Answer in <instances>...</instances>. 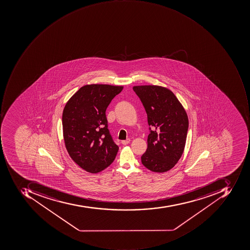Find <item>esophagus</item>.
I'll use <instances>...</instances> for the list:
<instances>
[{
	"instance_id": "esophagus-1",
	"label": "esophagus",
	"mask_w": 250,
	"mask_h": 250,
	"mask_svg": "<svg viewBox=\"0 0 250 250\" xmlns=\"http://www.w3.org/2000/svg\"><path fill=\"white\" fill-rule=\"evenodd\" d=\"M130 141H131V140L130 139H127V140H125V141H122V144H123V145H127V144L130 143Z\"/></svg>"
}]
</instances>
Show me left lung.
I'll use <instances>...</instances> for the list:
<instances>
[{
    "label": "left lung",
    "mask_w": 250,
    "mask_h": 250,
    "mask_svg": "<svg viewBox=\"0 0 250 250\" xmlns=\"http://www.w3.org/2000/svg\"><path fill=\"white\" fill-rule=\"evenodd\" d=\"M133 90L145 108L149 126L148 146L141 162L151 171H167L183 155L188 116L174 94L167 88L139 85L133 87Z\"/></svg>",
    "instance_id": "1"
}]
</instances>
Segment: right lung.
Here are the masks:
<instances>
[{
    "label": "right lung",
    "instance_id": "1",
    "mask_svg": "<svg viewBox=\"0 0 250 250\" xmlns=\"http://www.w3.org/2000/svg\"><path fill=\"white\" fill-rule=\"evenodd\" d=\"M123 86L93 84L81 87L62 114L63 136L70 158L92 173L111 165L119 146L108 129L106 109Z\"/></svg>",
    "mask_w": 250,
    "mask_h": 250
}]
</instances>
